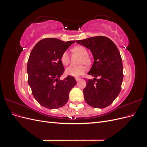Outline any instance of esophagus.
I'll list each match as a JSON object with an SVG mask.
<instances>
[{
  "instance_id": "1",
  "label": "esophagus",
  "mask_w": 147,
  "mask_h": 147,
  "mask_svg": "<svg viewBox=\"0 0 147 147\" xmlns=\"http://www.w3.org/2000/svg\"><path fill=\"white\" fill-rule=\"evenodd\" d=\"M75 80H76L77 82H78L79 80H80L81 78L80 77H76V78H75Z\"/></svg>"
}]
</instances>
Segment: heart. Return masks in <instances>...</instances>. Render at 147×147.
Masks as SVG:
<instances>
[{"instance_id":"1","label":"heart","mask_w":147,"mask_h":147,"mask_svg":"<svg viewBox=\"0 0 147 147\" xmlns=\"http://www.w3.org/2000/svg\"><path fill=\"white\" fill-rule=\"evenodd\" d=\"M71 51L73 53H77L81 56L80 59L79 63L89 65L91 64V58L90 56L88 55L87 49L82 45H78L74 47L71 49ZM61 61L64 65H67L70 63V57L68 53L64 51L61 56ZM85 67L84 65L81 64L77 66H70L65 70V73L67 75L72 77H78L80 75L83 74L85 72Z\"/></svg>"}]
</instances>
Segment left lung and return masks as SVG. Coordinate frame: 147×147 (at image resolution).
<instances>
[{
  "instance_id": "1",
  "label": "left lung",
  "mask_w": 147,
  "mask_h": 147,
  "mask_svg": "<svg viewBox=\"0 0 147 147\" xmlns=\"http://www.w3.org/2000/svg\"><path fill=\"white\" fill-rule=\"evenodd\" d=\"M76 42L90 49L94 59L88 74L95 78L86 81L83 91L84 99L92 107L104 109L112 103L121 90L123 72L119 51L115 43L104 36Z\"/></svg>"
}]
</instances>
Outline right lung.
Wrapping results in <instances>:
<instances>
[{
  "instance_id": "right-lung-1",
  "label": "right lung",
  "mask_w": 147,
  "mask_h": 147,
  "mask_svg": "<svg viewBox=\"0 0 147 147\" xmlns=\"http://www.w3.org/2000/svg\"><path fill=\"white\" fill-rule=\"evenodd\" d=\"M75 42L43 38L30 52L27 66L28 83L34 98L47 109L64 106L68 101L71 89L76 85L72 76L59 79L65 70L61 56Z\"/></svg>"
}]
</instances>
